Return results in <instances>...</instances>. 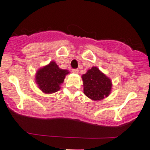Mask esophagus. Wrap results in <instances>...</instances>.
I'll return each mask as SVG.
<instances>
[{
    "mask_svg": "<svg viewBox=\"0 0 150 150\" xmlns=\"http://www.w3.org/2000/svg\"><path fill=\"white\" fill-rule=\"evenodd\" d=\"M78 71H79V70H78V69H72V72H73V73H78Z\"/></svg>",
    "mask_w": 150,
    "mask_h": 150,
    "instance_id": "1",
    "label": "esophagus"
}]
</instances>
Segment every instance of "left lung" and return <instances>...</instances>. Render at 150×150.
Here are the masks:
<instances>
[{"label":"left lung","instance_id":"1","mask_svg":"<svg viewBox=\"0 0 150 150\" xmlns=\"http://www.w3.org/2000/svg\"><path fill=\"white\" fill-rule=\"evenodd\" d=\"M84 93L89 98L98 100L107 97L111 93V81L96 67L82 75Z\"/></svg>","mask_w":150,"mask_h":150}]
</instances>
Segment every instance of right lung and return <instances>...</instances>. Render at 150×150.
I'll return each mask as SVG.
<instances>
[{
	"mask_svg": "<svg viewBox=\"0 0 150 150\" xmlns=\"http://www.w3.org/2000/svg\"><path fill=\"white\" fill-rule=\"evenodd\" d=\"M68 73L67 70L59 69L55 62H51L48 65L37 71L36 82L42 92L53 93L60 89L59 86Z\"/></svg>",
	"mask_w": 150,
	"mask_h": 150,
	"instance_id": "obj_1",
	"label": "right lung"
}]
</instances>
